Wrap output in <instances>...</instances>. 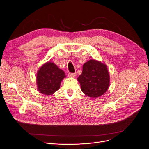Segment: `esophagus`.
Here are the masks:
<instances>
[{
    "label": "esophagus",
    "mask_w": 149,
    "mask_h": 149,
    "mask_svg": "<svg viewBox=\"0 0 149 149\" xmlns=\"http://www.w3.org/2000/svg\"><path fill=\"white\" fill-rule=\"evenodd\" d=\"M68 77L71 78H74L77 75V73H68Z\"/></svg>",
    "instance_id": "1"
}]
</instances>
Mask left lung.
<instances>
[{
	"label": "left lung",
	"instance_id": "1",
	"mask_svg": "<svg viewBox=\"0 0 149 149\" xmlns=\"http://www.w3.org/2000/svg\"><path fill=\"white\" fill-rule=\"evenodd\" d=\"M81 91L91 98L103 95L110 85V75L107 65L94 59H90L83 65L82 72L77 78Z\"/></svg>",
	"mask_w": 149,
	"mask_h": 149
}]
</instances>
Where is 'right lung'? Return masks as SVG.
I'll return each mask as SVG.
<instances>
[{"mask_svg":"<svg viewBox=\"0 0 149 149\" xmlns=\"http://www.w3.org/2000/svg\"><path fill=\"white\" fill-rule=\"evenodd\" d=\"M65 74L54 63L48 62L38 70L36 76L38 89L39 93L51 95L60 88L62 79Z\"/></svg>","mask_w":149,"mask_h":149,"instance_id":"right-lung-1","label":"right lung"}]
</instances>
